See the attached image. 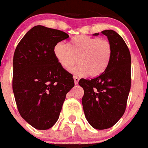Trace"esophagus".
<instances>
[{
    "instance_id": "34e87169",
    "label": "esophagus",
    "mask_w": 148,
    "mask_h": 148,
    "mask_svg": "<svg viewBox=\"0 0 148 148\" xmlns=\"http://www.w3.org/2000/svg\"><path fill=\"white\" fill-rule=\"evenodd\" d=\"M74 84H76V85L77 84H78V82H79V80H80L79 77L77 76H74Z\"/></svg>"
}]
</instances>
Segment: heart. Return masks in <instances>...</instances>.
Returning a JSON list of instances; mask_svg holds the SVG:
<instances>
[{"label": "heart", "mask_w": 148, "mask_h": 148, "mask_svg": "<svg viewBox=\"0 0 148 148\" xmlns=\"http://www.w3.org/2000/svg\"><path fill=\"white\" fill-rule=\"evenodd\" d=\"M54 55L61 66L77 75L95 77L106 70L112 55L110 42L105 39L80 35L72 38L68 44L60 42L54 47Z\"/></svg>", "instance_id": "obj_1"}]
</instances>
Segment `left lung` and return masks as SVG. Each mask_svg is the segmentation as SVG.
<instances>
[{
  "label": "left lung",
  "mask_w": 148,
  "mask_h": 148,
  "mask_svg": "<svg viewBox=\"0 0 148 148\" xmlns=\"http://www.w3.org/2000/svg\"><path fill=\"white\" fill-rule=\"evenodd\" d=\"M112 47V55L106 70L91 80L82 78V104L89 123L96 130L112 127L123 115L131 87V56L121 36L113 30H105ZM95 33L93 35H99Z\"/></svg>",
  "instance_id": "8db88e82"
}]
</instances>
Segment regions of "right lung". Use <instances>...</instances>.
<instances>
[{
    "label": "right lung",
    "mask_w": 148,
    "mask_h": 148,
    "mask_svg": "<svg viewBox=\"0 0 148 148\" xmlns=\"http://www.w3.org/2000/svg\"><path fill=\"white\" fill-rule=\"evenodd\" d=\"M68 34L42 25L30 29L13 56V91L21 116L32 126L48 130L59 117L73 75L61 66L54 47Z\"/></svg>",
    "instance_id": "1"
}]
</instances>
